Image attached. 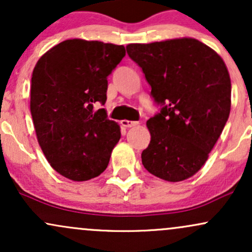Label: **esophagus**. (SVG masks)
I'll use <instances>...</instances> for the list:
<instances>
[{
    "label": "esophagus",
    "mask_w": 252,
    "mask_h": 252,
    "mask_svg": "<svg viewBox=\"0 0 252 252\" xmlns=\"http://www.w3.org/2000/svg\"><path fill=\"white\" fill-rule=\"evenodd\" d=\"M121 124H122L124 128H132V126H137L138 122H134V121H128V120H123V121H121Z\"/></svg>",
    "instance_id": "34e87169"
}]
</instances>
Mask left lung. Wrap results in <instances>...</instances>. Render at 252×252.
<instances>
[{
	"instance_id": "left-lung-1",
	"label": "left lung",
	"mask_w": 252,
	"mask_h": 252,
	"mask_svg": "<svg viewBox=\"0 0 252 252\" xmlns=\"http://www.w3.org/2000/svg\"><path fill=\"white\" fill-rule=\"evenodd\" d=\"M161 111L147 121L144 168L162 180H186L209 158L230 115L231 79L224 60L192 37L130 43Z\"/></svg>"
}]
</instances>
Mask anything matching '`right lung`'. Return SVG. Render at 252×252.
Returning <instances> with one entry per match:
<instances>
[{"instance_id": "1", "label": "right lung", "mask_w": 252, "mask_h": 252, "mask_svg": "<svg viewBox=\"0 0 252 252\" xmlns=\"http://www.w3.org/2000/svg\"><path fill=\"white\" fill-rule=\"evenodd\" d=\"M126 56L122 45L71 39L37 60L31 86V114L37 142L56 172L86 181L108 167L121 138L104 109L108 76Z\"/></svg>"}]
</instances>
